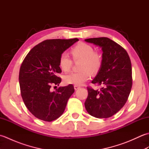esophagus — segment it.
Instances as JSON below:
<instances>
[{
	"label": "esophagus",
	"instance_id": "obj_1",
	"mask_svg": "<svg viewBox=\"0 0 149 149\" xmlns=\"http://www.w3.org/2000/svg\"><path fill=\"white\" fill-rule=\"evenodd\" d=\"M79 88H80V86H76V85H75V86H74V89H75V90H78Z\"/></svg>",
	"mask_w": 149,
	"mask_h": 149
}]
</instances>
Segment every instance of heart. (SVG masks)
Segmentation results:
<instances>
[{
  "label": "heart",
  "mask_w": 149,
  "mask_h": 149,
  "mask_svg": "<svg viewBox=\"0 0 149 149\" xmlns=\"http://www.w3.org/2000/svg\"><path fill=\"white\" fill-rule=\"evenodd\" d=\"M74 59H82L80 72H73L65 77L66 84L81 86L91 77V72H97L102 64V58L99 54L94 52L91 45L81 42L73 47L71 50ZM72 61L67 52L62 53L59 59V65L63 71L68 72L71 68Z\"/></svg>",
  "instance_id": "obj_1"
}]
</instances>
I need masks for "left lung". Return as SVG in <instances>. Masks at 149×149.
Wrapping results in <instances>:
<instances>
[{
	"label": "left lung",
	"instance_id": "8db88e82",
	"mask_svg": "<svg viewBox=\"0 0 149 149\" xmlns=\"http://www.w3.org/2000/svg\"><path fill=\"white\" fill-rule=\"evenodd\" d=\"M101 48L102 64L91 83L102 85L100 90L87 88L88 96L84 106L96 118H106L121 109L132 88V66L126 50L108 38L84 40Z\"/></svg>",
	"mask_w": 149,
	"mask_h": 149
}]
</instances>
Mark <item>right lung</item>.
Here are the masks:
<instances>
[{
    "label": "right lung",
    "instance_id": "add662e5",
    "mask_svg": "<svg viewBox=\"0 0 149 149\" xmlns=\"http://www.w3.org/2000/svg\"><path fill=\"white\" fill-rule=\"evenodd\" d=\"M79 41L77 38L43 41L27 54L19 72L21 95L25 105L40 120L51 122L64 112L68 100L74 92L72 84L50 91L52 84H59L61 72L59 59L62 53Z\"/></svg>",
    "mask_w": 149,
    "mask_h": 149
}]
</instances>
